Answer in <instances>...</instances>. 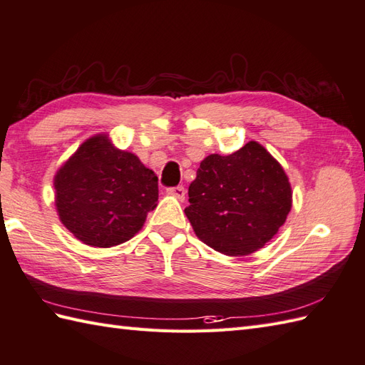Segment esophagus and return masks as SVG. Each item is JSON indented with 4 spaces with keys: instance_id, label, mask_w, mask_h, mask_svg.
Here are the masks:
<instances>
[{
    "instance_id": "1",
    "label": "esophagus",
    "mask_w": 365,
    "mask_h": 365,
    "mask_svg": "<svg viewBox=\"0 0 365 365\" xmlns=\"http://www.w3.org/2000/svg\"><path fill=\"white\" fill-rule=\"evenodd\" d=\"M168 193L173 195V197H176L178 200H181V201L185 198V189L182 187V185H178V187L168 189Z\"/></svg>"
}]
</instances>
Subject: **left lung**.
Masks as SVG:
<instances>
[{"mask_svg":"<svg viewBox=\"0 0 365 365\" xmlns=\"http://www.w3.org/2000/svg\"><path fill=\"white\" fill-rule=\"evenodd\" d=\"M185 207L195 234L225 255L259 251L285 225L292 204L288 176L259 142L204 158Z\"/></svg>","mask_w":365,"mask_h":365,"instance_id":"obj_1","label":"left lung"}]
</instances>
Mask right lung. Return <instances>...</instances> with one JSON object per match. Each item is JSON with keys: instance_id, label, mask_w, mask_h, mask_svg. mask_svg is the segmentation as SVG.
Listing matches in <instances>:
<instances>
[{"instance_id": "1", "label": "right lung", "mask_w": 365, "mask_h": 365, "mask_svg": "<svg viewBox=\"0 0 365 365\" xmlns=\"http://www.w3.org/2000/svg\"><path fill=\"white\" fill-rule=\"evenodd\" d=\"M60 221L80 242L111 247L135 237L158 206V176L106 135L86 139L54 178Z\"/></svg>"}]
</instances>
